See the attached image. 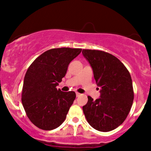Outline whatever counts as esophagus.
<instances>
[{
  "label": "esophagus",
  "mask_w": 151,
  "mask_h": 151,
  "mask_svg": "<svg viewBox=\"0 0 151 151\" xmlns=\"http://www.w3.org/2000/svg\"><path fill=\"white\" fill-rule=\"evenodd\" d=\"M81 93H78V92H76V96H81Z\"/></svg>",
  "instance_id": "1"
}]
</instances>
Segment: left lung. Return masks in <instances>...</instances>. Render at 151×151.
<instances>
[{"instance_id": "left-lung-1", "label": "left lung", "mask_w": 151, "mask_h": 151, "mask_svg": "<svg viewBox=\"0 0 151 151\" xmlns=\"http://www.w3.org/2000/svg\"><path fill=\"white\" fill-rule=\"evenodd\" d=\"M82 54L92 68L101 93L95 101L88 96L82 108L84 116L94 129L112 131L125 121L132 106L134 93L131 74L119 59L108 52L83 50Z\"/></svg>"}]
</instances>
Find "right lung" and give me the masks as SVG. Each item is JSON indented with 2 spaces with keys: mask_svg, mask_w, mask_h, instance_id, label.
<instances>
[{
  "mask_svg": "<svg viewBox=\"0 0 151 151\" xmlns=\"http://www.w3.org/2000/svg\"><path fill=\"white\" fill-rule=\"evenodd\" d=\"M79 48H55L45 52L27 69L22 103L31 122L39 129L53 130L64 122L76 98L74 91L56 88L67 73L69 64L81 53Z\"/></svg>",
  "mask_w": 151,
  "mask_h": 151,
  "instance_id": "obj_1",
  "label": "right lung"
}]
</instances>
